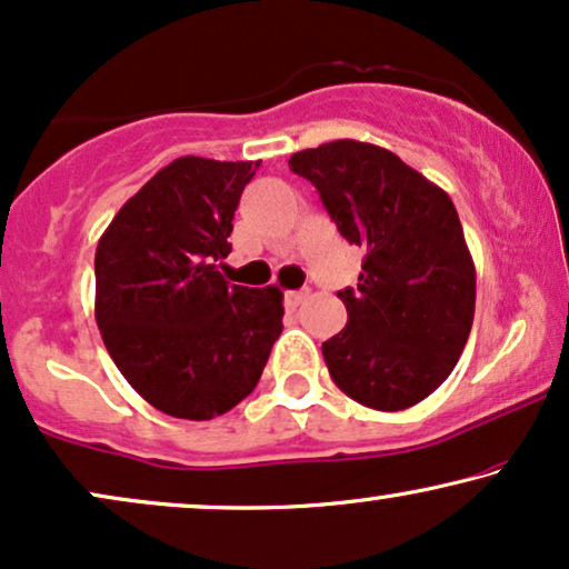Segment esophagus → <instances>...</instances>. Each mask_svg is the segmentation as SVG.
<instances>
[{
  "label": "esophagus",
  "mask_w": 569,
  "mask_h": 569,
  "mask_svg": "<svg viewBox=\"0 0 569 569\" xmlns=\"http://www.w3.org/2000/svg\"><path fill=\"white\" fill-rule=\"evenodd\" d=\"M306 298H308V290H290V292H284L287 308H298Z\"/></svg>",
  "instance_id": "obj_1"
}]
</instances>
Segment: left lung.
<instances>
[{
    "label": "left lung",
    "mask_w": 569,
    "mask_h": 569,
    "mask_svg": "<svg viewBox=\"0 0 569 569\" xmlns=\"http://www.w3.org/2000/svg\"><path fill=\"white\" fill-rule=\"evenodd\" d=\"M341 236L362 246L360 282L337 292L347 326L323 341L333 383L378 411L427 399L461 357L477 271L453 201L383 147L337 139L295 152Z\"/></svg>",
    "instance_id": "1"
}]
</instances>
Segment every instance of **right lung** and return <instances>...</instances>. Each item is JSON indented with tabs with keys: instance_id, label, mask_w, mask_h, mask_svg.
<instances>
[{
	"instance_id": "obj_1",
	"label": "right lung",
	"mask_w": 569,
	"mask_h": 569,
	"mask_svg": "<svg viewBox=\"0 0 569 569\" xmlns=\"http://www.w3.org/2000/svg\"><path fill=\"white\" fill-rule=\"evenodd\" d=\"M259 162L178 158L113 217L96 251V321L129 386L178 419L220 417L282 333L277 287L230 284L232 217Z\"/></svg>"
}]
</instances>
